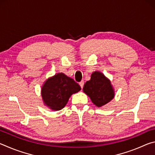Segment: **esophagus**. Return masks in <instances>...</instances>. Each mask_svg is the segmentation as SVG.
I'll return each mask as SVG.
<instances>
[{"label": "esophagus", "mask_w": 155, "mask_h": 155, "mask_svg": "<svg viewBox=\"0 0 155 155\" xmlns=\"http://www.w3.org/2000/svg\"><path fill=\"white\" fill-rule=\"evenodd\" d=\"M79 85H80V86H81V89H83V85H84V81H81V82L79 83Z\"/></svg>", "instance_id": "obj_1"}]
</instances>
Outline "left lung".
Masks as SVG:
<instances>
[{"label":"left lung","instance_id":"left-lung-1","mask_svg":"<svg viewBox=\"0 0 155 155\" xmlns=\"http://www.w3.org/2000/svg\"><path fill=\"white\" fill-rule=\"evenodd\" d=\"M83 91L90 97L96 106L101 107L109 103L114 98V90L111 81L103 73L94 72L91 79L85 83Z\"/></svg>","mask_w":155,"mask_h":155}]
</instances>
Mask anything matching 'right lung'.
Wrapping results in <instances>:
<instances>
[{
	"instance_id": "add662e5",
	"label": "right lung",
	"mask_w": 155,
	"mask_h": 155,
	"mask_svg": "<svg viewBox=\"0 0 155 155\" xmlns=\"http://www.w3.org/2000/svg\"><path fill=\"white\" fill-rule=\"evenodd\" d=\"M81 90V87L72 78L58 73L48 78L41 87V97L44 104L54 111L66 105L72 94Z\"/></svg>"
}]
</instances>
